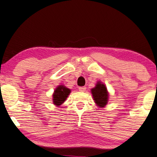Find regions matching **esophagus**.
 <instances>
[{"instance_id":"obj_1","label":"esophagus","mask_w":157,"mask_h":157,"mask_svg":"<svg viewBox=\"0 0 157 157\" xmlns=\"http://www.w3.org/2000/svg\"><path fill=\"white\" fill-rule=\"evenodd\" d=\"M86 90V88L84 87V86H83V87H79L78 88V90H79V91H81V92H84Z\"/></svg>"}]
</instances>
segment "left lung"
Returning <instances> with one entry per match:
<instances>
[{"instance_id":"obj_1","label":"left lung","mask_w":157,"mask_h":157,"mask_svg":"<svg viewBox=\"0 0 157 157\" xmlns=\"http://www.w3.org/2000/svg\"><path fill=\"white\" fill-rule=\"evenodd\" d=\"M95 105L100 108H105L109 101V93L106 86L101 81H98L94 88L90 90Z\"/></svg>"}]
</instances>
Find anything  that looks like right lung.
I'll return each instance as SVG.
<instances>
[{
  "instance_id": "right-lung-1",
  "label": "right lung",
  "mask_w": 157,
  "mask_h": 157,
  "mask_svg": "<svg viewBox=\"0 0 157 157\" xmlns=\"http://www.w3.org/2000/svg\"><path fill=\"white\" fill-rule=\"evenodd\" d=\"M70 93H71V89L63 85H59L54 90L53 95H52L53 104L57 107L60 106L64 103Z\"/></svg>"
}]
</instances>
